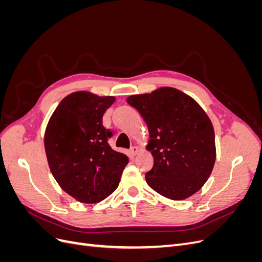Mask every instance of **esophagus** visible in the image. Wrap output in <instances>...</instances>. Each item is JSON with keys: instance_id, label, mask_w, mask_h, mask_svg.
<instances>
[{"instance_id": "esophagus-1", "label": "esophagus", "mask_w": 262, "mask_h": 262, "mask_svg": "<svg viewBox=\"0 0 262 262\" xmlns=\"http://www.w3.org/2000/svg\"><path fill=\"white\" fill-rule=\"evenodd\" d=\"M130 150H131V154H132V155H137V154H138V152H139V147H137V146H132Z\"/></svg>"}]
</instances>
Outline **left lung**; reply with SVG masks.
<instances>
[{
  "mask_svg": "<svg viewBox=\"0 0 262 262\" xmlns=\"http://www.w3.org/2000/svg\"><path fill=\"white\" fill-rule=\"evenodd\" d=\"M126 102L143 117L154 158L147 185L171 200L191 196L207 182L216 158L213 124L201 106L173 87L132 95Z\"/></svg>",
  "mask_w": 262,
  "mask_h": 262,
  "instance_id": "1",
  "label": "left lung"
}]
</instances>
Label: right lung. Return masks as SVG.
<instances>
[{
	"mask_svg": "<svg viewBox=\"0 0 262 262\" xmlns=\"http://www.w3.org/2000/svg\"><path fill=\"white\" fill-rule=\"evenodd\" d=\"M114 96L75 92L63 98L45 132L47 160L54 179L82 203H97L118 188L129 158L108 144L113 132L102 116Z\"/></svg>",
	"mask_w": 262,
	"mask_h": 262,
	"instance_id": "right-lung-1",
	"label": "right lung"
}]
</instances>
